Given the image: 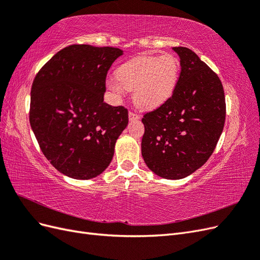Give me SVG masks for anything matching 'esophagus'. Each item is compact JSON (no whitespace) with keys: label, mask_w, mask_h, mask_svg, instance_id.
<instances>
[{"label":"esophagus","mask_w":260,"mask_h":260,"mask_svg":"<svg viewBox=\"0 0 260 260\" xmlns=\"http://www.w3.org/2000/svg\"><path fill=\"white\" fill-rule=\"evenodd\" d=\"M129 119L130 120H138V119H140V115L136 112H129Z\"/></svg>","instance_id":"34e87169"}]
</instances>
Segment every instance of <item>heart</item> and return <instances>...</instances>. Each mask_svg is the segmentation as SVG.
I'll list each match as a JSON object with an SVG mask.
<instances>
[{
    "label": "heart",
    "mask_w": 260,
    "mask_h": 260,
    "mask_svg": "<svg viewBox=\"0 0 260 260\" xmlns=\"http://www.w3.org/2000/svg\"><path fill=\"white\" fill-rule=\"evenodd\" d=\"M179 72V61L174 55H142L118 68L117 81H108L107 88L117 95H122L124 89L133 91V99L139 107L154 109L172 95Z\"/></svg>",
    "instance_id": "1"
}]
</instances>
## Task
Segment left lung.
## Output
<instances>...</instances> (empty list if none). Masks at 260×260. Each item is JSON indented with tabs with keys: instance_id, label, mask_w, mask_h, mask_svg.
Listing matches in <instances>:
<instances>
[{
	"instance_id": "obj_1",
	"label": "left lung",
	"mask_w": 260,
	"mask_h": 260,
	"mask_svg": "<svg viewBox=\"0 0 260 260\" xmlns=\"http://www.w3.org/2000/svg\"><path fill=\"white\" fill-rule=\"evenodd\" d=\"M181 73L172 95L146 113L142 122V156L165 179L178 180L205 164L218 143L225 120V99L217 74L192 50L178 46Z\"/></svg>"
}]
</instances>
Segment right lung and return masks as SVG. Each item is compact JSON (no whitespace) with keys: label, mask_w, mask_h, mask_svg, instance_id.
<instances>
[{"label":"right lung","mask_w":260,"mask_h":260,"mask_svg":"<svg viewBox=\"0 0 260 260\" xmlns=\"http://www.w3.org/2000/svg\"><path fill=\"white\" fill-rule=\"evenodd\" d=\"M122 51L73 44L39 70L29 121L44 156L65 176L88 180L111 164L128 109L104 102L106 76Z\"/></svg>","instance_id":"right-lung-1"}]
</instances>
